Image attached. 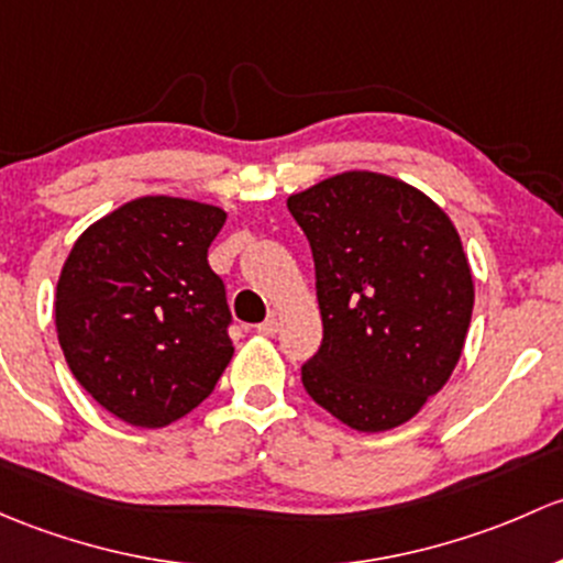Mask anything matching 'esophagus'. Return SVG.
I'll return each instance as SVG.
<instances>
[{
  "label": "esophagus",
  "mask_w": 563,
  "mask_h": 563,
  "mask_svg": "<svg viewBox=\"0 0 563 563\" xmlns=\"http://www.w3.org/2000/svg\"><path fill=\"white\" fill-rule=\"evenodd\" d=\"M277 327H280V316H277V312H269V316H266V321L258 323L256 331L262 336H275L277 334Z\"/></svg>",
  "instance_id": "1"
}]
</instances>
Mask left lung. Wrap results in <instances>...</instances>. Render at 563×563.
<instances>
[{
    "label": "left lung",
    "instance_id": "8db88e82",
    "mask_svg": "<svg viewBox=\"0 0 563 563\" xmlns=\"http://www.w3.org/2000/svg\"><path fill=\"white\" fill-rule=\"evenodd\" d=\"M288 210L310 240L323 318L305 390L356 431L410 421L453 375L475 305L451 218L377 173L329 177Z\"/></svg>",
    "mask_w": 563,
    "mask_h": 563
}]
</instances>
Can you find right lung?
I'll list each match as a JSON object with an SVG mask.
<instances>
[{
  "label": "right lung",
  "mask_w": 563,
  "mask_h": 563,
  "mask_svg": "<svg viewBox=\"0 0 563 563\" xmlns=\"http://www.w3.org/2000/svg\"><path fill=\"white\" fill-rule=\"evenodd\" d=\"M221 207L140 197L78 236L56 286L58 345L121 421L162 429L216 388L234 356L232 312L207 247Z\"/></svg>",
  "instance_id": "1"
}]
</instances>
